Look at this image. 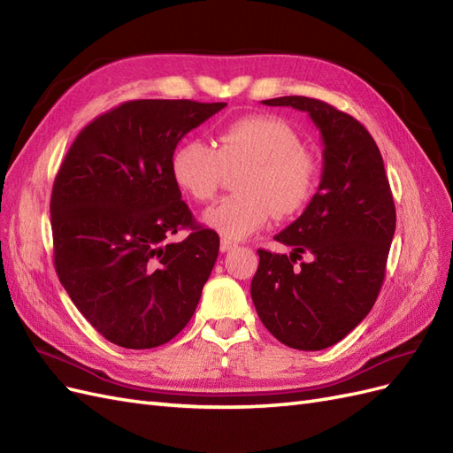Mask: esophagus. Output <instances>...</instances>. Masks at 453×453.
<instances>
[{"label":"esophagus","instance_id":"34e87169","mask_svg":"<svg viewBox=\"0 0 453 453\" xmlns=\"http://www.w3.org/2000/svg\"><path fill=\"white\" fill-rule=\"evenodd\" d=\"M236 242H232V240H226V238H221V243H219V248H221V251L223 253H226V251H232V250H236Z\"/></svg>","mask_w":453,"mask_h":453}]
</instances>
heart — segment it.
<instances>
[{
    "label": "heart",
    "instance_id": "1",
    "mask_svg": "<svg viewBox=\"0 0 453 453\" xmlns=\"http://www.w3.org/2000/svg\"><path fill=\"white\" fill-rule=\"evenodd\" d=\"M245 166L242 195L223 198L203 211V223L226 240L263 230L273 215L303 211L318 185V162L303 149L296 130L276 115H248L228 122L215 135V149L185 140L170 160L173 183L196 202L211 200L226 170Z\"/></svg>",
    "mask_w": 453,
    "mask_h": 453
}]
</instances>
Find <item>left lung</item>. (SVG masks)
I'll return each mask as SVG.
<instances>
[{
  "mask_svg": "<svg viewBox=\"0 0 453 453\" xmlns=\"http://www.w3.org/2000/svg\"><path fill=\"white\" fill-rule=\"evenodd\" d=\"M306 111L323 140L318 193L276 236L291 255L258 250L251 298L281 344L319 351L334 346L372 310L395 234V202L372 135L357 119L306 96L263 100ZM310 252V264L294 268Z\"/></svg>",
  "mask_w": 453,
  "mask_h": 453,
  "instance_id": "1",
  "label": "left lung"
}]
</instances>
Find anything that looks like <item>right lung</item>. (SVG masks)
<instances>
[{
	"mask_svg": "<svg viewBox=\"0 0 453 453\" xmlns=\"http://www.w3.org/2000/svg\"><path fill=\"white\" fill-rule=\"evenodd\" d=\"M226 104L134 100L81 130L54 180V266L87 321L109 342L150 349L193 318L219 255L170 172L190 130ZM180 227L191 234L165 238Z\"/></svg>",
	"mask_w": 453,
	"mask_h": 453,
	"instance_id": "right-lung-1",
	"label": "right lung"
}]
</instances>
